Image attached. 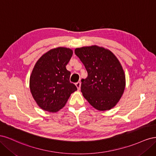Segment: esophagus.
Instances as JSON below:
<instances>
[{"mask_svg":"<svg viewBox=\"0 0 156 156\" xmlns=\"http://www.w3.org/2000/svg\"><path fill=\"white\" fill-rule=\"evenodd\" d=\"M75 85H76L78 90H80V88H81V83L80 82H77L75 83Z\"/></svg>","mask_w":156,"mask_h":156,"instance_id":"34e87169","label":"esophagus"}]
</instances>
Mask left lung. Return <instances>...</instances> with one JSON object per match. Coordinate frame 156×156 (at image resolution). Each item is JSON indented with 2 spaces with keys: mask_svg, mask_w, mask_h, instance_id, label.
I'll list each match as a JSON object with an SVG mask.
<instances>
[{
  "mask_svg": "<svg viewBox=\"0 0 156 156\" xmlns=\"http://www.w3.org/2000/svg\"><path fill=\"white\" fill-rule=\"evenodd\" d=\"M88 76L81 79L83 96L98 111L110 110L119 101L126 87L124 71L116 56L103 47L92 45L75 49Z\"/></svg>",
  "mask_w": 156,
  "mask_h": 156,
  "instance_id": "8db88e82",
  "label": "left lung"
}]
</instances>
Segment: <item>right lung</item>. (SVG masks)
I'll return each mask as SVG.
<instances>
[{
  "instance_id": "obj_1",
  "label": "right lung",
  "mask_w": 156,
  "mask_h": 156,
  "mask_svg": "<svg viewBox=\"0 0 156 156\" xmlns=\"http://www.w3.org/2000/svg\"><path fill=\"white\" fill-rule=\"evenodd\" d=\"M73 51L59 47L52 49L37 61L30 77V90L37 105L44 111L56 112L66 103L77 88L69 82L66 65Z\"/></svg>"
}]
</instances>
